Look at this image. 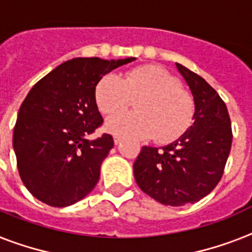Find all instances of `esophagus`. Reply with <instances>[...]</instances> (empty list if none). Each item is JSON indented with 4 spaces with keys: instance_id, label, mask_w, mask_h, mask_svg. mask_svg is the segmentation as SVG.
I'll list each match as a JSON object with an SVG mask.
<instances>
[{
    "instance_id": "obj_1",
    "label": "esophagus",
    "mask_w": 252,
    "mask_h": 252,
    "mask_svg": "<svg viewBox=\"0 0 252 252\" xmlns=\"http://www.w3.org/2000/svg\"><path fill=\"white\" fill-rule=\"evenodd\" d=\"M122 141H123L122 137H118V136L114 137V144H115V145H119L120 142H122Z\"/></svg>"
}]
</instances>
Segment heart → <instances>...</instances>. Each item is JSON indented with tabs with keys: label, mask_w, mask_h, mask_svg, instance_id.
Returning a JSON list of instances; mask_svg holds the SVG:
<instances>
[{
	"label": "heart",
	"mask_w": 252,
	"mask_h": 252,
	"mask_svg": "<svg viewBox=\"0 0 252 252\" xmlns=\"http://www.w3.org/2000/svg\"><path fill=\"white\" fill-rule=\"evenodd\" d=\"M95 103L102 114L122 111L136 102V114H116L106 120L105 128L115 136L150 138L168 144L184 134L191 124V98L179 81L159 67H141L122 77L106 75L95 85Z\"/></svg>",
	"instance_id": "obj_1"
}]
</instances>
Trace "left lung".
Wrapping results in <instances>:
<instances>
[{
  "label": "left lung",
  "mask_w": 252,
  "mask_h": 252,
  "mask_svg": "<svg viewBox=\"0 0 252 252\" xmlns=\"http://www.w3.org/2000/svg\"><path fill=\"white\" fill-rule=\"evenodd\" d=\"M194 99V123L172 144L144 146L133 164L140 189L165 206H184L210 194L232 147L228 108L210 84L176 63Z\"/></svg>",
  "instance_id": "obj_1"
}]
</instances>
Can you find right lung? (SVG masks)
I'll list each match as a JSON object with an SVG mask.
<instances>
[{
	"mask_svg": "<svg viewBox=\"0 0 252 252\" xmlns=\"http://www.w3.org/2000/svg\"><path fill=\"white\" fill-rule=\"evenodd\" d=\"M136 58H73L36 83L18 112L13 147L20 179L38 200L66 207L94 189L111 134L89 140L103 119L95 85L112 69Z\"/></svg>",
	"mask_w": 252,
	"mask_h": 252,
	"instance_id": "1",
	"label": "right lung"
}]
</instances>
